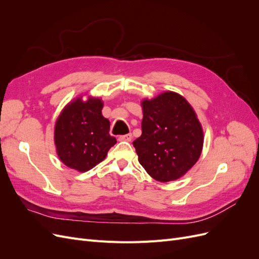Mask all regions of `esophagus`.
I'll list each match as a JSON object with an SVG mask.
<instances>
[{"instance_id": "esophagus-1", "label": "esophagus", "mask_w": 259, "mask_h": 259, "mask_svg": "<svg viewBox=\"0 0 259 259\" xmlns=\"http://www.w3.org/2000/svg\"><path fill=\"white\" fill-rule=\"evenodd\" d=\"M133 138L132 134H126V135H122L119 137V140L120 142H131Z\"/></svg>"}]
</instances>
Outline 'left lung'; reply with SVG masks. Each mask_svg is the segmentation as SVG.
Listing matches in <instances>:
<instances>
[{
    "label": "left lung",
    "instance_id": "8db88e82",
    "mask_svg": "<svg viewBox=\"0 0 259 259\" xmlns=\"http://www.w3.org/2000/svg\"><path fill=\"white\" fill-rule=\"evenodd\" d=\"M142 106V136L133 142L138 161L158 182L176 180L200 158L201 123L190 104L174 92L144 99Z\"/></svg>",
    "mask_w": 259,
    "mask_h": 259
}]
</instances>
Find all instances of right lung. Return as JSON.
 I'll return each instance as SVG.
<instances>
[{
    "instance_id": "obj_1",
    "label": "right lung",
    "mask_w": 259,
    "mask_h": 259,
    "mask_svg": "<svg viewBox=\"0 0 259 259\" xmlns=\"http://www.w3.org/2000/svg\"><path fill=\"white\" fill-rule=\"evenodd\" d=\"M100 98L81 97L68 104L55 125V145L60 161L70 168L88 171L103 161L115 137L109 134L110 122L103 116Z\"/></svg>"
}]
</instances>
